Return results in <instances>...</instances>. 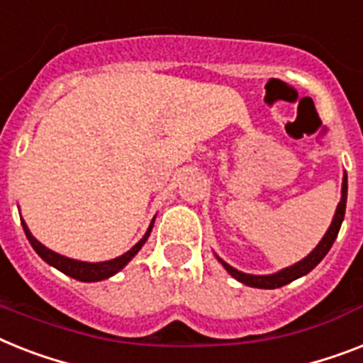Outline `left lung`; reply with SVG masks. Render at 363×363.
Here are the masks:
<instances>
[{"label": "left lung", "instance_id": "left-lung-1", "mask_svg": "<svg viewBox=\"0 0 363 363\" xmlns=\"http://www.w3.org/2000/svg\"><path fill=\"white\" fill-rule=\"evenodd\" d=\"M345 207H347V175L343 177V188H341V201L337 205V211H335V216L332 220V225L330 229L326 231V235L323 237V240L319 242V246L313 250V252L309 253L308 257L302 259L300 263L293 264V267L284 268V270H279L278 274H270V276H252V274H244V272H238L237 268L229 267L228 263H223L222 259H220V263L225 267L229 274H231L233 278L238 279L240 284L248 285V287H257V289H278V287H284V285L291 284L294 281L296 278L300 276H306L308 272H311L317 264L325 259L326 253L330 252L332 248V244H334L335 237H337V233H340L341 223H343V218H345Z\"/></svg>", "mask_w": 363, "mask_h": 363}]
</instances>
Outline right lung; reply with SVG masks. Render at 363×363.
I'll use <instances>...</instances> for the list:
<instances>
[{"label": "right lung", "mask_w": 363, "mask_h": 363, "mask_svg": "<svg viewBox=\"0 0 363 363\" xmlns=\"http://www.w3.org/2000/svg\"><path fill=\"white\" fill-rule=\"evenodd\" d=\"M152 223H155V220H152L151 225H149V229H147L145 237L141 238L140 242L135 244L134 248L128 250L125 255H121V257H117V259H111V261H104V263H84V261H74V259L63 257V255H59V253L52 252V250H48L46 246H43V244L38 242L37 238H35L31 233H29L28 225H26V222H23V220H22V228H23V231H26V237H28L29 244L33 246L35 252H37L38 255H40L44 261H46V263L52 264V267H55L63 274L70 276V278L78 279V281H100V279L110 278V276H113V274L119 272L121 268L125 267V264L128 263L132 257H134L135 253L140 252L141 246L145 244L147 237L151 235Z\"/></svg>", "instance_id": "1"}]
</instances>
